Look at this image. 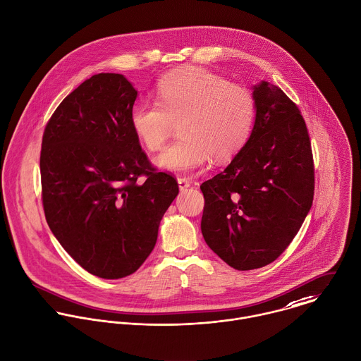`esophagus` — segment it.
<instances>
[{"label":"esophagus","instance_id":"1","mask_svg":"<svg viewBox=\"0 0 361 361\" xmlns=\"http://www.w3.org/2000/svg\"><path fill=\"white\" fill-rule=\"evenodd\" d=\"M178 185L180 190H186L190 186V180L186 178H178Z\"/></svg>","mask_w":361,"mask_h":361}]
</instances>
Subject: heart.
Instances as JSON below:
<instances>
[{"label": "heart", "mask_w": 361, "mask_h": 361, "mask_svg": "<svg viewBox=\"0 0 361 361\" xmlns=\"http://www.w3.org/2000/svg\"><path fill=\"white\" fill-rule=\"evenodd\" d=\"M158 102L138 101L130 111V126L148 151L165 144L172 121H180L179 140L155 159L158 169L189 172L233 158L247 141L253 118L252 94L202 68H183L165 75L157 87Z\"/></svg>", "instance_id": "heart-1"}]
</instances>
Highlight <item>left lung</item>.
Here are the masks:
<instances>
[{"mask_svg":"<svg viewBox=\"0 0 361 361\" xmlns=\"http://www.w3.org/2000/svg\"><path fill=\"white\" fill-rule=\"evenodd\" d=\"M255 123L230 165L202 183V234L237 270L263 267L294 240L314 200V162L305 121L276 85L252 87Z\"/></svg>","mask_w":361,"mask_h":361,"instance_id":"obj_1","label":"left lung"}]
</instances>
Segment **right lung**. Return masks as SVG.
Masks as SVG:
<instances>
[{"label":"right lung","instance_id":"add662e5","mask_svg":"<svg viewBox=\"0 0 361 361\" xmlns=\"http://www.w3.org/2000/svg\"><path fill=\"white\" fill-rule=\"evenodd\" d=\"M137 90L121 74L84 81L47 123L40 151L46 221L66 252L102 279L134 273L152 252L179 193L130 126ZM146 176L144 183L136 179Z\"/></svg>","mask_w":361,"mask_h":361}]
</instances>
